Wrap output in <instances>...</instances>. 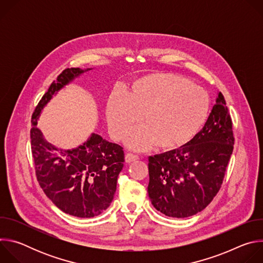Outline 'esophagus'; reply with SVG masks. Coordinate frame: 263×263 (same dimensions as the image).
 I'll return each instance as SVG.
<instances>
[{
    "instance_id": "1",
    "label": "esophagus",
    "mask_w": 263,
    "mask_h": 263,
    "mask_svg": "<svg viewBox=\"0 0 263 263\" xmlns=\"http://www.w3.org/2000/svg\"><path fill=\"white\" fill-rule=\"evenodd\" d=\"M138 158H139V157H138L137 155H134V154H132V153H127V154H126V157H125V160H126V162L130 163V162H133V161L137 160Z\"/></svg>"
}]
</instances>
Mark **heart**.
<instances>
[{"label": "heart", "instance_id": "1", "mask_svg": "<svg viewBox=\"0 0 263 263\" xmlns=\"http://www.w3.org/2000/svg\"><path fill=\"white\" fill-rule=\"evenodd\" d=\"M209 112L206 91L197 84L170 73L137 78L128 95H111L107 121L115 138H123L139 120L141 128L128 137L134 148L153 143L163 149L177 148L192 140Z\"/></svg>", "mask_w": 263, "mask_h": 263}]
</instances>
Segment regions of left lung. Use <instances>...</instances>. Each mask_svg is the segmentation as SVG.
<instances>
[{
  "label": "left lung",
  "mask_w": 263,
  "mask_h": 263,
  "mask_svg": "<svg viewBox=\"0 0 263 263\" xmlns=\"http://www.w3.org/2000/svg\"><path fill=\"white\" fill-rule=\"evenodd\" d=\"M229 109L221 92L205 126L185 145L148 157L147 193L152 205L171 217H189L219 192L233 152Z\"/></svg>",
  "instance_id": "8db88e82"
}]
</instances>
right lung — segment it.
Masks as SVG:
<instances>
[{
	"mask_svg": "<svg viewBox=\"0 0 263 263\" xmlns=\"http://www.w3.org/2000/svg\"><path fill=\"white\" fill-rule=\"evenodd\" d=\"M84 70L65 68L37 104L31 119V151L37 181L46 196L64 213L93 217L114 200L119 174L124 167L123 146L98 134L77 148L61 151L49 143L37 128V119L55 91Z\"/></svg>",
	"mask_w": 263,
	"mask_h": 263,
	"instance_id": "1",
	"label": "right lung"
}]
</instances>
